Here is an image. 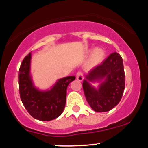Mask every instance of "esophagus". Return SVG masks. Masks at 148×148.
Masks as SVG:
<instances>
[{
  "mask_svg": "<svg viewBox=\"0 0 148 148\" xmlns=\"http://www.w3.org/2000/svg\"><path fill=\"white\" fill-rule=\"evenodd\" d=\"M76 78L78 81H82L83 80V75H82V73L80 72V71H78V72L76 73Z\"/></svg>",
  "mask_w": 148,
  "mask_h": 148,
  "instance_id": "1",
  "label": "esophagus"
}]
</instances>
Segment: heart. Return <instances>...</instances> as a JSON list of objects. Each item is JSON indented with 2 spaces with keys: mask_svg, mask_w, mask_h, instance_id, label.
Here are the masks:
<instances>
[{
  "mask_svg": "<svg viewBox=\"0 0 148 148\" xmlns=\"http://www.w3.org/2000/svg\"><path fill=\"white\" fill-rule=\"evenodd\" d=\"M104 51L102 49H97L95 51L93 54V62L95 63H98L99 62H101L104 58Z\"/></svg>",
  "mask_w": 148,
  "mask_h": 148,
  "instance_id": "heart-1",
  "label": "heart"
}]
</instances>
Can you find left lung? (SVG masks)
<instances>
[{
  "instance_id": "8db88e82",
  "label": "left lung",
  "mask_w": 148,
  "mask_h": 148,
  "mask_svg": "<svg viewBox=\"0 0 148 148\" xmlns=\"http://www.w3.org/2000/svg\"><path fill=\"white\" fill-rule=\"evenodd\" d=\"M96 90L88 81L102 80ZM86 99L97 112H109L119 104L125 89V73L122 57L116 52L111 53L104 61L89 71L82 82Z\"/></svg>"
}]
</instances>
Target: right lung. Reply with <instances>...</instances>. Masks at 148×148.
Returning a JSON list of instances; mask_svg holds the SVG:
<instances>
[{"instance_id": "1", "label": "right lung", "mask_w": 148, "mask_h": 148, "mask_svg": "<svg viewBox=\"0 0 148 148\" xmlns=\"http://www.w3.org/2000/svg\"><path fill=\"white\" fill-rule=\"evenodd\" d=\"M31 53L25 57L19 70V91L24 106L33 118L51 121L63 112L66 106L68 85L75 79L68 76L57 81L51 90L39 91L33 86L29 75Z\"/></svg>"}]
</instances>
